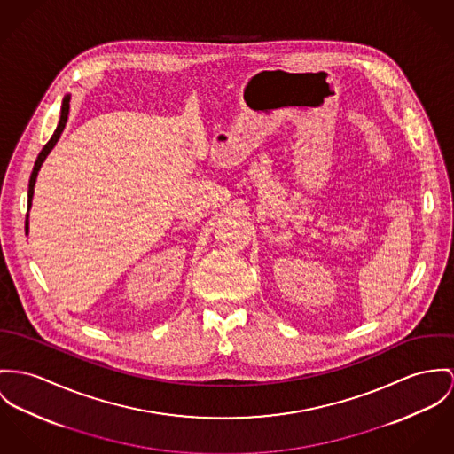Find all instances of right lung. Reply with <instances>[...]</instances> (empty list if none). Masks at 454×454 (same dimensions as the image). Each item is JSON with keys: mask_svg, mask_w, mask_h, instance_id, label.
I'll return each mask as SVG.
<instances>
[{"mask_svg": "<svg viewBox=\"0 0 454 454\" xmlns=\"http://www.w3.org/2000/svg\"><path fill=\"white\" fill-rule=\"evenodd\" d=\"M69 104L70 95H66V97H64V100H62V112H60V121H59V126H57V129H55L53 137H51L50 141H48V143L43 146V150L39 152V155H37V159H35V169H33V175H31V179H29V192H27V210L31 209V206H33V195H35V184L37 173H39V169H41V166H43L44 159H46V157H48V153L53 150V146L57 145V141H59L60 135H62V131H64V128H66V122H67V117H69ZM27 230H29V215H27V219H26V235H27Z\"/></svg>", "mask_w": 454, "mask_h": 454, "instance_id": "1", "label": "right lung"}]
</instances>
